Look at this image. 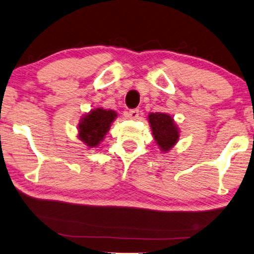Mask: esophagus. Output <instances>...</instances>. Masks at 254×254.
<instances>
[{
	"mask_svg": "<svg viewBox=\"0 0 254 254\" xmlns=\"http://www.w3.org/2000/svg\"><path fill=\"white\" fill-rule=\"evenodd\" d=\"M126 117L132 119V120H136L137 118L139 117V110L138 109H131V110H128L126 112Z\"/></svg>",
	"mask_w": 254,
	"mask_h": 254,
	"instance_id": "obj_1",
	"label": "esophagus"
}]
</instances>
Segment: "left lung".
<instances>
[{
	"label": "left lung",
	"mask_w": 254,
	"mask_h": 254,
	"mask_svg": "<svg viewBox=\"0 0 254 254\" xmlns=\"http://www.w3.org/2000/svg\"><path fill=\"white\" fill-rule=\"evenodd\" d=\"M148 123L151 125L153 136L161 151H170L179 139L178 127L171 116L163 112L149 114Z\"/></svg>",
	"instance_id": "8db88e82"
}]
</instances>
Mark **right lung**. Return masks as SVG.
I'll return each instance as SVG.
<instances>
[{
	"mask_svg": "<svg viewBox=\"0 0 254 254\" xmlns=\"http://www.w3.org/2000/svg\"><path fill=\"white\" fill-rule=\"evenodd\" d=\"M117 117V112L102 108L91 110L81 119L78 125V137L89 147L98 146L109 130L111 123Z\"/></svg>",
	"mask_w": 254,
	"mask_h": 254,
	"instance_id": "add662e5",
	"label": "right lung"
}]
</instances>
